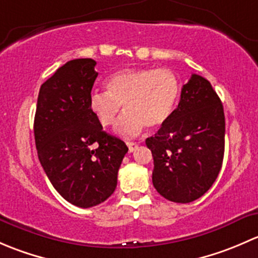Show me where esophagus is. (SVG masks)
<instances>
[{
    "instance_id": "34e87169",
    "label": "esophagus",
    "mask_w": 258,
    "mask_h": 258,
    "mask_svg": "<svg viewBox=\"0 0 258 258\" xmlns=\"http://www.w3.org/2000/svg\"><path fill=\"white\" fill-rule=\"evenodd\" d=\"M127 146H128L130 152H134V151H136L137 147H139V144H136V142H127Z\"/></svg>"
}]
</instances>
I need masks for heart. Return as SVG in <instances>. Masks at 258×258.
<instances>
[{"instance_id": "obj_1", "label": "heart", "mask_w": 258, "mask_h": 258, "mask_svg": "<svg viewBox=\"0 0 258 258\" xmlns=\"http://www.w3.org/2000/svg\"><path fill=\"white\" fill-rule=\"evenodd\" d=\"M107 91L90 95L91 112L102 127L113 126L121 106L124 113L118 119L119 136H137L145 126L158 128L168 121L178 101L179 81L166 69H127L116 72L106 82Z\"/></svg>"}]
</instances>
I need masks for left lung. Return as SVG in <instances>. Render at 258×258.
<instances>
[{"label": "left lung", "instance_id": "8db88e82", "mask_svg": "<svg viewBox=\"0 0 258 258\" xmlns=\"http://www.w3.org/2000/svg\"><path fill=\"white\" fill-rule=\"evenodd\" d=\"M152 152V182L166 200L188 204L217 178L225 153V113L206 79L192 75L165 124L146 140Z\"/></svg>", "mask_w": 258, "mask_h": 258}]
</instances>
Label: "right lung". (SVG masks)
<instances>
[{
	"instance_id": "obj_1",
	"label": "right lung",
	"mask_w": 258,
	"mask_h": 258,
	"mask_svg": "<svg viewBox=\"0 0 258 258\" xmlns=\"http://www.w3.org/2000/svg\"><path fill=\"white\" fill-rule=\"evenodd\" d=\"M96 61L77 58L42 83L35 114L38 160L66 201L88 209L113 194L126 144L106 134L91 112ZM94 146H92V145Z\"/></svg>"
}]
</instances>
